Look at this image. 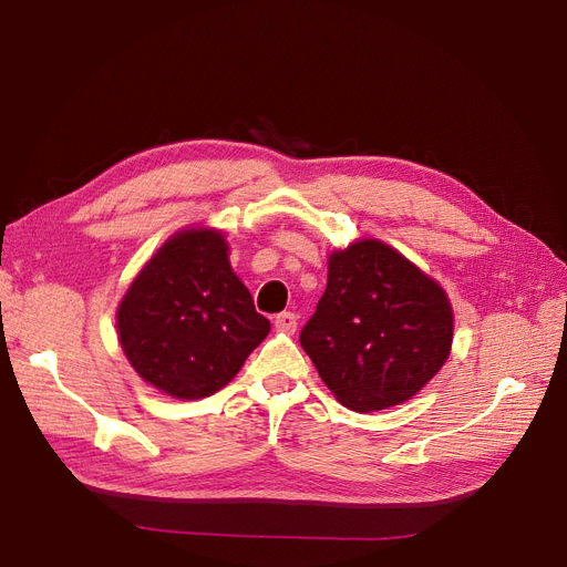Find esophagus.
Wrapping results in <instances>:
<instances>
[{
    "mask_svg": "<svg viewBox=\"0 0 567 567\" xmlns=\"http://www.w3.org/2000/svg\"><path fill=\"white\" fill-rule=\"evenodd\" d=\"M274 326H277V331L290 336L298 329V317L293 312H281V315H277V319H274Z\"/></svg>",
    "mask_w": 567,
    "mask_h": 567,
    "instance_id": "esophagus-1",
    "label": "esophagus"
}]
</instances>
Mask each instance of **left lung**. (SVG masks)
Segmentation results:
<instances>
[{
  "label": "left lung",
  "mask_w": 567,
  "mask_h": 567,
  "mask_svg": "<svg viewBox=\"0 0 567 567\" xmlns=\"http://www.w3.org/2000/svg\"><path fill=\"white\" fill-rule=\"evenodd\" d=\"M454 312L440 284L375 238L333 250L317 312L300 331L321 381L340 404H402L447 362Z\"/></svg>",
  "instance_id": "left-lung-1"
}]
</instances>
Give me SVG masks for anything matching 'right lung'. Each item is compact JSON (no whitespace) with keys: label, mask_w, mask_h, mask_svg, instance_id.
<instances>
[{"label":"right lung","mask_w":567,"mask_h":567,"mask_svg":"<svg viewBox=\"0 0 567 567\" xmlns=\"http://www.w3.org/2000/svg\"><path fill=\"white\" fill-rule=\"evenodd\" d=\"M225 234L167 238L117 307V336L134 371L177 400L225 388L269 333L229 265Z\"/></svg>","instance_id":"1"}]
</instances>
